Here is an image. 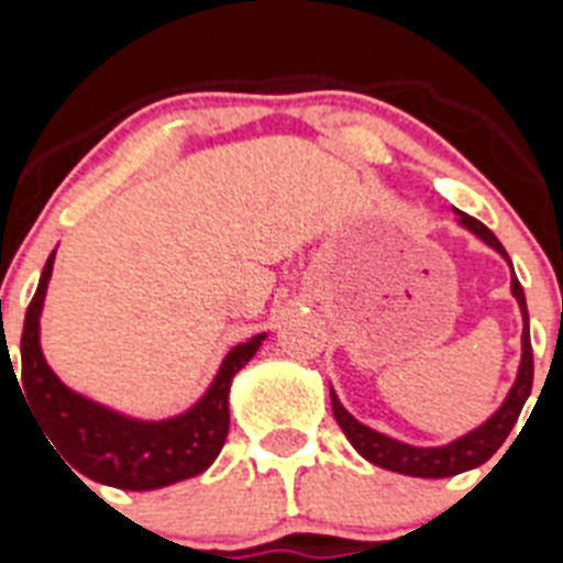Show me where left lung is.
<instances>
[{"mask_svg":"<svg viewBox=\"0 0 563 563\" xmlns=\"http://www.w3.org/2000/svg\"><path fill=\"white\" fill-rule=\"evenodd\" d=\"M460 213V222L471 233L490 245L494 251H499L501 256L507 258V251L501 247L499 239L490 233V228L482 225L479 220L467 217V213ZM510 262V258H507ZM510 290H514L516 301H519L521 318H525V332H521V363H519V375H516L514 389L505 397L501 409L496 411L490 420H485L479 429L467 431L460 440L449 442V445H440V449H415V445H406L400 440H391V437L380 434V431H372L369 426L357 422L350 411L343 409L341 400L335 397V391L330 389L332 400V415H335L338 426L346 434V440L355 445L357 454L363 460H369L372 465L386 467V471H395V474L406 476H422V479H445V476H456L462 471H471V467H479L482 462H487L496 451L501 449V442L507 440V434L514 431L516 420H519L521 409H525L527 397H530V389H533V346H530V318H527V301L525 290H521L519 278L514 273V282H510Z\"/></svg>","mask_w":563,"mask_h":563,"instance_id":"1","label":"left lung"}]
</instances>
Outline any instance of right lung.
Instances as JSON below:
<instances>
[{
	"label": "right lung",
	"instance_id": "add662e5",
	"mask_svg": "<svg viewBox=\"0 0 563 563\" xmlns=\"http://www.w3.org/2000/svg\"><path fill=\"white\" fill-rule=\"evenodd\" d=\"M53 258L56 251L49 253L36 296L24 312L19 377L22 397H27L24 402H30V415L42 422L44 437H49V442L62 451L69 471L76 467L87 479L121 490H154L202 474L225 445L228 391L233 375L256 355L265 332L228 352L211 389L186 415L161 422L132 420L69 391L44 361L38 346V316L53 273Z\"/></svg>",
	"mask_w": 563,
	"mask_h": 563
}]
</instances>
